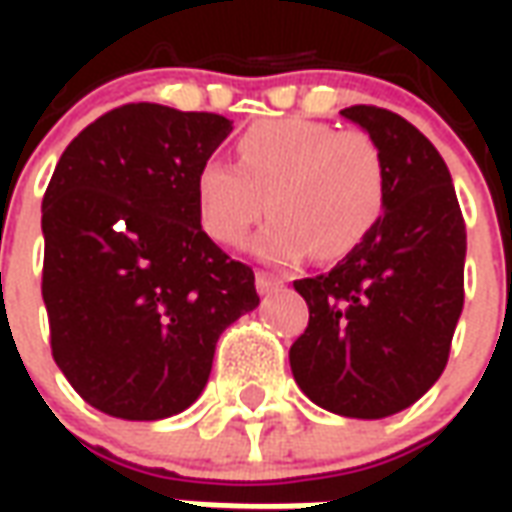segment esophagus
Masks as SVG:
<instances>
[{
	"label": "esophagus",
	"mask_w": 512,
	"mask_h": 512,
	"mask_svg": "<svg viewBox=\"0 0 512 512\" xmlns=\"http://www.w3.org/2000/svg\"><path fill=\"white\" fill-rule=\"evenodd\" d=\"M285 288V279L279 274H271V271H257V293L260 296H271L277 290Z\"/></svg>",
	"instance_id": "1"
}]
</instances>
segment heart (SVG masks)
<instances>
[{"label": "heart", "instance_id": "heart-1", "mask_svg": "<svg viewBox=\"0 0 512 512\" xmlns=\"http://www.w3.org/2000/svg\"><path fill=\"white\" fill-rule=\"evenodd\" d=\"M202 227L213 241L241 246L252 224L255 252L296 263L315 249L340 260L365 244L386 208V167L365 131H334L304 117L260 120L238 139V164L208 158L194 178Z\"/></svg>", "mask_w": 512, "mask_h": 512}]
</instances>
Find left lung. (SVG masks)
Wrapping results in <instances>:
<instances>
[{
  "mask_svg": "<svg viewBox=\"0 0 512 512\" xmlns=\"http://www.w3.org/2000/svg\"><path fill=\"white\" fill-rule=\"evenodd\" d=\"M340 115L376 139L386 208L329 274L293 282L310 323L290 345V370L326 411L381 419L417 403L444 373L463 310L466 224L428 136L378 106Z\"/></svg>",
  "mask_w": 512,
  "mask_h": 512,
  "instance_id": "left-lung-1",
  "label": "left lung"
}]
</instances>
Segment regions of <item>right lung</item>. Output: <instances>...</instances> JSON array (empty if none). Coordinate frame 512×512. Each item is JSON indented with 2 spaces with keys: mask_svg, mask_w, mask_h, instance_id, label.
Here are the masks:
<instances>
[{
  "mask_svg": "<svg viewBox=\"0 0 512 512\" xmlns=\"http://www.w3.org/2000/svg\"><path fill=\"white\" fill-rule=\"evenodd\" d=\"M233 123L128 104L65 147L43 197L51 354L109 417L180 414L219 334L260 304L255 274L202 230L194 178Z\"/></svg>",
  "mask_w": 512,
  "mask_h": 512,
  "instance_id": "add662e5",
  "label": "right lung"
}]
</instances>
